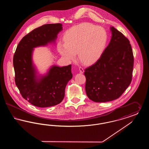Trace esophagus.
I'll list each match as a JSON object with an SVG mask.
<instances>
[{
    "label": "esophagus",
    "instance_id": "1",
    "mask_svg": "<svg viewBox=\"0 0 149 149\" xmlns=\"http://www.w3.org/2000/svg\"><path fill=\"white\" fill-rule=\"evenodd\" d=\"M79 72H80V74L84 73V69H83V68H81V67H80V68H79Z\"/></svg>",
    "mask_w": 149,
    "mask_h": 149
}]
</instances>
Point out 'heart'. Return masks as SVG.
<instances>
[{"label":"heart","instance_id":"obj_1","mask_svg":"<svg viewBox=\"0 0 149 149\" xmlns=\"http://www.w3.org/2000/svg\"><path fill=\"white\" fill-rule=\"evenodd\" d=\"M63 40L64 43H59L57 49L65 60H74L78 53L82 63L91 64L103 52L107 35L103 28L89 23H83L66 31Z\"/></svg>","mask_w":149,"mask_h":149}]
</instances>
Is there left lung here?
I'll list each match as a JSON object with an SVG mask.
<instances>
[{"label": "left lung", "mask_w": 149, "mask_h": 149, "mask_svg": "<svg viewBox=\"0 0 149 149\" xmlns=\"http://www.w3.org/2000/svg\"><path fill=\"white\" fill-rule=\"evenodd\" d=\"M110 42L99 60L85 70V91L95 102L118 98L130 85L134 55L127 38L113 27Z\"/></svg>", "instance_id": "left-lung-1"}]
</instances>
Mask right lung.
Returning <instances> with one entry per match:
<instances>
[{"mask_svg":"<svg viewBox=\"0 0 149 149\" xmlns=\"http://www.w3.org/2000/svg\"><path fill=\"white\" fill-rule=\"evenodd\" d=\"M63 30L60 23L47 24L33 29L18 43L13 57L15 82L23 98L35 106L46 108L62 102L68 83L72 78L71 65L51 66L40 74L34 64V49L56 45L57 35Z\"/></svg>","mask_w":149,"mask_h":149,"instance_id":"1","label":"right lung"}]
</instances>
